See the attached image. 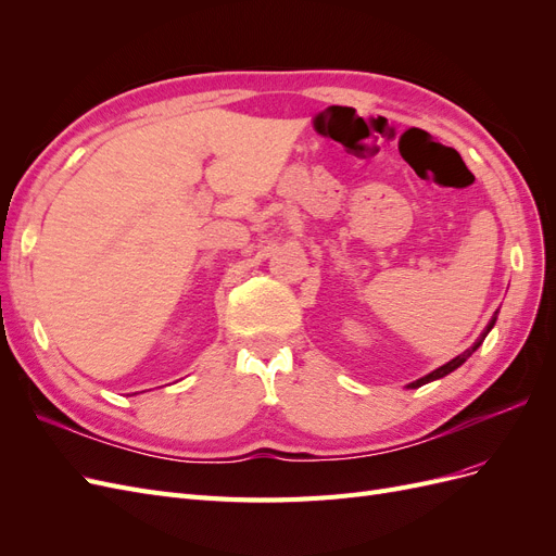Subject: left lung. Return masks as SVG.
Wrapping results in <instances>:
<instances>
[{
  "instance_id": "8db88e82",
  "label": "left lung",
  "mask_w": 556,
  "mask_h": 556,
  "mask_svg": "<svg viewBox=\"0 0 556 556\" xmlns=\"http://www.w3.org/2000/svg\"><path fill=\"white\" fill-rule=\"evenodd\" d=\"M496 315H498V311L492 315V319H490V325H486L484 327V331L478 336V341L473 343V345H470L468 350H464L462 352V355H457V357H454V359H450L447 364H443V366H439V368H435V371H431V374H427V376H422V378H419V380H415V382H408L406 387H408V390H417V387H422V384H427V382H433V380H441V378H445L447 374H452L454 371V368H459L470 355H473V352L482 345V341L486 339V333H490L492 329H494V325H496Z\"/></svg>"
}]
</instances>
